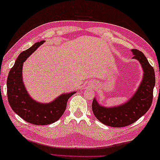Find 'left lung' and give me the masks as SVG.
<instances>
[{
	"mask_svg": "<svg viewBox=\"0 0 160 160\" xmlns=\"http://www.w3.org/2000/svg\"><path fill=\"white\" fill-rule=\"evenodd\" d=\"M134 56L140 62L144 70V77L139 88L129 101L116 108H107L99 106L93 98L92 110L99 121L108 126L121 128L128 126L142 117L150 108L153 99L155 74L153 67L142 52L133 49Z\"/></svg>",
	"mask_w": 160,
	"mask_h": 160,
	"instance_id": "left-lung-1",
	"label": "left lung"
}]
</instances>
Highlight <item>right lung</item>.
<instances>
[{
  "instance_id": "1",
  "label": "right lung",
  "mask_w": 160,
  "mask_h": 160,
  "mask_svg": "<svg viewBox=\"0 0 160 160\" xmlns=\"http://www.w3.org/2000/svg\"><path fill=\"white\" fill-rule=\"evenodd\" d=\"M44 42H38L21 52L7 78L8 100L12 111L26 122L38 125H49L58 120L66 110L68 99L75 93L62 94L52 103L45 104L35 101L28 94L22 79L23 62Z\"/></svg>"
}]
</instances>
